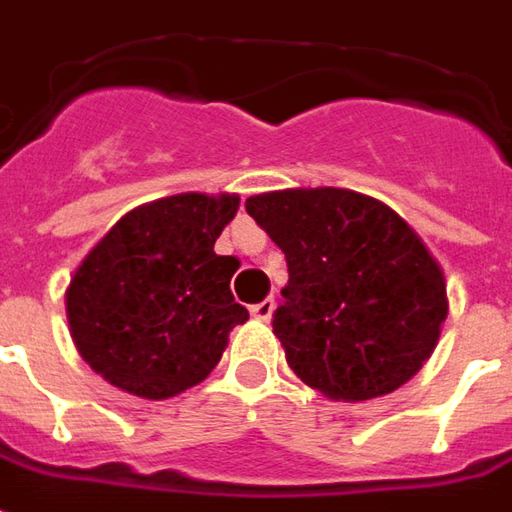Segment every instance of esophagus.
<instances>
[{
	"label": "esophagus",
	"instance_id": "esophagus-1",
	"mask_svg": "<svg viewBox=\"0 0 512 512\" xmlns=\"http://www.w3.org/2000/svg\"><path fill=\"white\" fill-rule=\"evenodd\" d=\"M273 311H275V300L273 297H267V300H262V303H253V306H250V317L259 322H267L270 317H273Z\"/></svg>",
	"mask_w": 512,
	"mask_h": 512
}]
</instances>
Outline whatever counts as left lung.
Returning a JSON list of instances; mask_svg holds the SVG:
<instances>
[{
    "label": "left lung",
    "instance_id": "1",
    "mask_svg": "<svg viewBox=\"0 0 512 512\" xmlns=\"http://www.w3.org/2000/svg\"><path fill=\"white\" fill-rule=\"evenodd\" d=\"M245 209L286 256L273 333L297 378L333 402H364L422 369L449 300L441 264L408 220L342 187L262 192Z\"/></svg>",
    "mask_w": 512,
    "mask_h": 512
}]
</instances>
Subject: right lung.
<instances>
[{
  "instance_id": "right-lung-1",
  "label": "right lung",
  "mask_w": 512,
  "mask_h": 512,
  "mask_svg": "<svg viewBox=\"0 0 512 512\" xmlns=\"http://www.w3.org/2000/svg\"><path fill=\"white\" fill-rule=\"evenodd\" d=\"M239 195L179 192L126 212L79 262L65 317L85 364L115 389L168 400L198 386L248 320L234 303V256L215 242Z\"/></svg>"
}]
</instances>
